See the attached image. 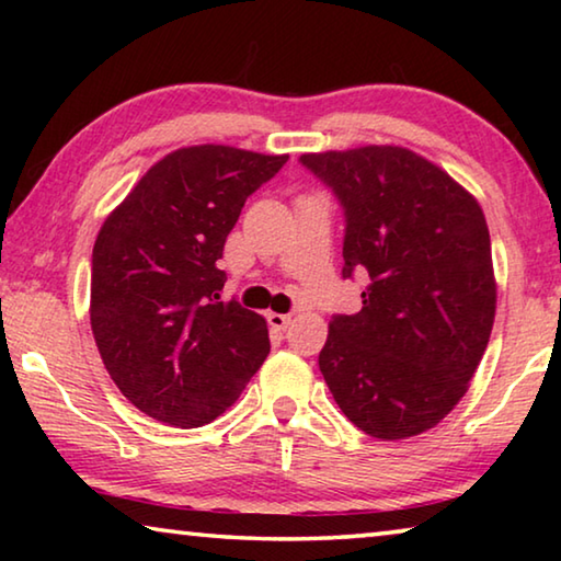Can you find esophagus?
Wrapping results in <instances>:
<instances>
[{
	"label": "esophagus",
	"instance_id": "esophagus-1",
	"mask_svg": "<svg viewBox=\"0 0 561 561\" xmlns=\"http://www.w3.org/2000/svg\"><path fill=\"white\" fill-rule=\"evenodd\" d=\"M267 321H270L272 329H287L289 321H291V314H277V311H270Z\"/></svg>",
	"mask_w": 561,
	"mask_h": 561
}]
</instances>
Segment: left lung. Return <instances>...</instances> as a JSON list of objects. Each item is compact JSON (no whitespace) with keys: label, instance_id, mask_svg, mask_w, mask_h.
I'll return each instance as SVG.
<instances>
[{"label":"left lung","instance_id":"1","mask_svg":"<svg viewBox=\"0 0 561 561\" xmlns=\"http://www.w3.org/2000/svg\"><path fill=\"white\" fill-rule=\"evenodd\" d=\"M346 213L344 277L364 270L358 314L329 321L319 354L331 396L368 435L438 425L485 354L497 282L485 215L458 180L403 146L304 153Z\"/></svg>","mask_w":561,"mask_h":561}]
</instances>
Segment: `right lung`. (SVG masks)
<instances>
[{
	"label": "right lung",
	"instance_id": "add662e5",
	"mask_svg": "<svg viewBox=\"0 0 561 561\" xmlns=\"http://www.w3.org/2000/svg\"><path fill=\"white\" fill-rule=\"evenodd\" d=\"M232 146L178 148L101 225L91 331L128 401L178 428L222 415L270 354L267 321L220 301L225 240L244 201L287 163Z\"/></svg>",
	"mask_w": 561,
	"mask_h": 561
}]
</instances>
